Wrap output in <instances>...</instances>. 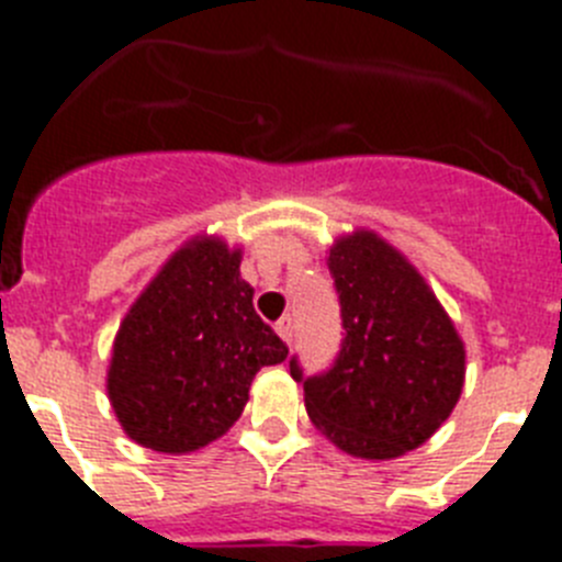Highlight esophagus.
<instances>
[{
    "label": "esophagus",
    "instance_id": "1",
    "mask_svg": "<svg viewBox=\"0 0 562 562\" xmlns=\"http://www.w3.org/2000/svg\"><path fill=\"white\" fill-rule=\"evenodd\" d=\"M292 329H295V326H292V317H290V315H284V317H281V321H278V324H276L278 337H281V340H284L286 346H290V342H292Z\"/></svg>",
    "mask_w": 562,
    "mask_h": 562
}]
</instances>
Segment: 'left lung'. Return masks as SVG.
I'll return each instance as SVG.
<instances>
[{
  "label": "left lung",
  "instance_id": "left-lung-1",
  "mask_svg": "<svg viewBox=\"0 0 562 562\" xmlns=\"http://www.w3.org/2000/svg\"><path fill=\"white\" fill-rule=\"evenodd\" d=\"M346 337L326 374L304 376V405L326 439L357 459L416 450L453 414L464 389V340L422 272L374 231L329 247Z\"/></svg>",
  "mask_w": 562,
  "mask_h": 562
}]
</instances>
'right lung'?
<instances>
[{"instance_id":"1","label":"right lung","mask_w":562,"mask_h":562,"mask_svg":"<svg viewBox=\"0 0 562 562\" xmlns=\"http://www.w3.org/2000/svg\"><path fill=\"white\" fill-rule=\"evenodd\" d=\"M241 247L193 236L128 306L114 335L106 394L140 448L182 456L236 425L250 382L286 360L284 340L252 310Z\"/></svg>"}]
</instances>
